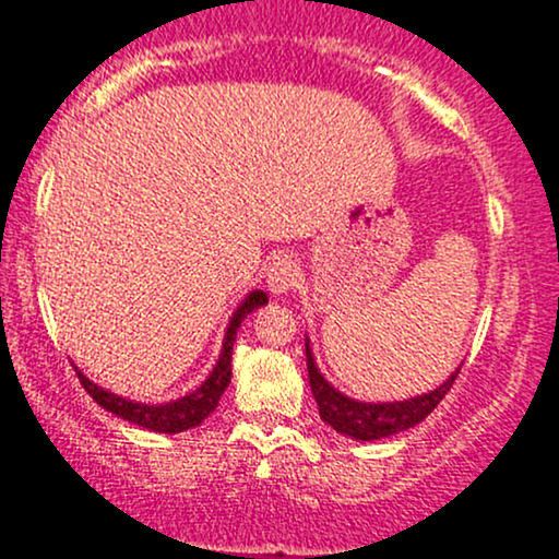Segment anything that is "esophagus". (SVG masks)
<instances>
[{"label":"esophagus","mask_w":559,"mask_h":559,"mask_svg":"<svg viewBox=\"0 0 559 559\" xmlns=\"http://www.w3.org/2000/svg\"><path fill=\"white\" fill-rule=\"evenodd\" d=\"M301 281V271L299 262L292 258V254H278L267 262V273H265V284L273 294H286L292 292L294 286H299Z\"/></svg>","instance_id":"1"}]
</instances>
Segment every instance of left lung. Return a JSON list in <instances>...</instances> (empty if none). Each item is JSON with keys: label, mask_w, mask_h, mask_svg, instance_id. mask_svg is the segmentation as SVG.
Segmentation results:
<instances>
[{"label": "left lung", "mask_w": 559, "mask_h": 559, "mask_svg": "<svg viewBox=\"0 0 559 559\" xmlns=\"http://www.w3.org/2000/svg\"><path fill=\"white\" fill-rule=\"evenodd\" d=\"M307 352V376H310V389L316 396L320 418H323L336 433L352 436V439L360 441H373V439H386L391 433L407 431V428L418 426L420 420H426L433 413V407L447 396V391L452 389L454 378H457L460 368L441 383L439 389L428 391V394L413 396V400L404 402H357L344 396L342 391H336L320 376L316 360H312L310 352V338L305 342Z\"/></svg>", "instance_id": "1"}]
</instances>
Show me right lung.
<instances>
[{
    "label": "right lung",
    "mask_w": 559,
    "mask_h": 559,
    "mask_svg": "<svg viewBox=\"0 0 559 559\" xmlns=\"http://www.w3.org/2000/svg\"><path fill=\"white\" fill-rule=\"evenodd\" d=\"M262 305H267V294L265 292H252L247 299L241 301L239 307H236L234 318H230L228 331H226V342H223V352H221V357H217V365L213 368V373L207 376V381H204L202 386L191 391V394L181 396V400H173V402H165V404L131 402V400H123V396L112 394V391H105L102 386H96V383L88 381V378L83 376L81 370H75V373H79L81 386L88 391V396H92L96 404H102L107 413L118 415V418L133 423V426L150 428V431H157V433L189 431V428L199 426V423H202L210 413H213V409L217 407V402H221L223 391L228 389V383H230V349H234L236 331H239L241 320L247 318L252 310H258V307H262Z\"/></svg>",
    "instance_id": "obj_1"
}]
</instances>
